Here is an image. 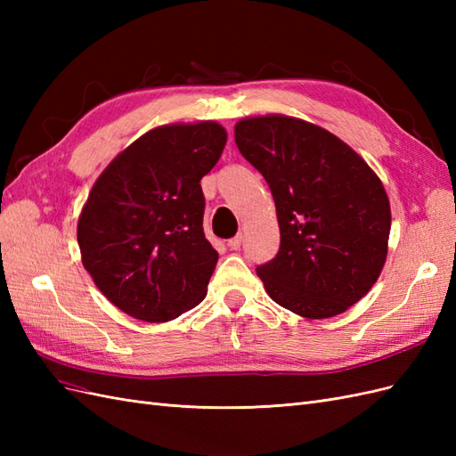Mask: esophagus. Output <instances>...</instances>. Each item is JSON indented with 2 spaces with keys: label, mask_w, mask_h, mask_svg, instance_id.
Segmentation results:
<instances>
[{
  "label": "esophagus",
  "mask_w": 456,
  "mask_h": 456,
  "mask_svg": "<svg viewBox=\"0 0 456 456\" xmlns=\"http://www.w3.org/2000/svg\"><path fill=\"white\" fill-rule=\"evenodd\" d=\"M241 233H238V236L236 238H232V240H228V247H230V249L232 251H238L240 249V247H241Z\"/></svg>",
  "instance_id": "1"
}]
</instances>
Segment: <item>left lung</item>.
<instances>
[{"label": "left lung", "mask_w": 456, "mask_h": 456, "mask_svg": "<svg viewBox=\"0 0 456 456\" xmlns=\"http://www.w3.org/2000/svg\"><path fill=\"white\" fill-rule=\"evenodd\" d=\"M233 134L278 213L280 251L256 268L266 293L308 320L346 312L377 283L388 255L392 213L380 178L338 136L305 119L243 118Z\"/></svg>", "instance_id": "1"}]
</instances>
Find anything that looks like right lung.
<instances>
[{
    "mask_svg": "<svg viewBox=\"0 0 456 456\" xmlns=\"http://www.w3.org/2000/svg\"><path fill=\"white\" fill-rule=\"evenodd\" d=\"M226 139L216 121L159 126L121 150L93 184L77 220L81 262L134 320L171 322L205 298L218 253L203 233L200 181Z\"/></svg>",
    "mask_w": 456,
    "mask_h": 456,
    "instance_id": "add662e5",
    "label": "right lung"
}]
</instances>
